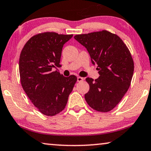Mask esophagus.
Returning a JSON list of instances; mask_svg holds the SVG:
<instances>
[{
	"instance_id": "1",
	"label": "esophagus",
	"mask_w": 151,
	"mask_h": 151,
	"mask_svg": "<svg viewBox=\"0 0 151 151\" xmlns=\"http://www.w3.org/2000/svg\"><path fill=\"white\" fill-rule=\"evenodd\" d=\"M83 80H84V78H83V77H81V76H78V77H77V81L78 82H82Z\"/></svg>"
}]
</instances>
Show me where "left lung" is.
Listing matches in <instances>:
<instances>
[{"label":"left lung","instance_id":"left-lung-1","mask_svg":"<svg viewBox=\"0 0 151 151\" xmlns=\"http://www.w3.org/2000/svg\"><path fill=\"white\" fill-rule=\"evenodd\" d=\"M75 40L88 51L92 64H97L100 76L87 77V104L99 112L111 111L127 91L134 64L129 49L120 37L107 30L75 35Z\"/></svg>","mask_w":151,"mask_h":151}]
</instances>
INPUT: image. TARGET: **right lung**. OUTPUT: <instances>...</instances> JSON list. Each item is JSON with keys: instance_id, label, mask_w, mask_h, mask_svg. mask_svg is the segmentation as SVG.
Here are the masks:
<instances>
[{"instance_id": "right-lung-1", "label": "right lung", "mask_w": 151, "mask_h": 151, "mask_svg": "<svg viewBox=\"0 0 151 151\" xmlns=\"http://www.w3.org/2000/svg\"><path fill=\"white\" fill-rule=\"evenodd\" d=\"M73 35L43 32L27 41L20 53V81L24 91L39 111L54 116L65 109L77 78L60 75L53 68L60 67L62 47Z\"/></svg>"}]
</instances>
